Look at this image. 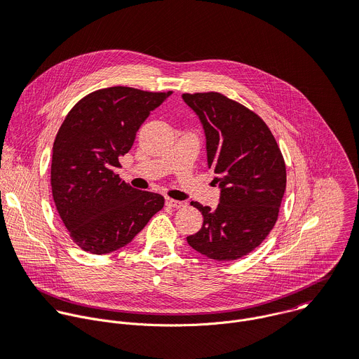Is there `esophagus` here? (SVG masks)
Masks as SVG:
<instances>
[{"label":"esophagus","mask_w":359,"mask_h":359,"mask_svg":"<svg viewBox=\"0 0 359 359\" xmlns=\"http://www.w3.org/2000/svg\"><path fill=\"white\" fill-rule=\"evenodd\" d=\"M166 206L173 208V209H180V208H183V201L173 200V198H166Z\"/></svg>","instance_id":"esophagus-1"}]
</instances>
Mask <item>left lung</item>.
I'll use <instances>...</instances> for the list:
<instances>
[{
  "mask_svg": "<svg viewBox=\"0 0 359 359\" xmlns=\"http://www.w3.org/2000/svg\"><path fill=\"white\" fill-rule=\"evenodd\" d=\"M182 97L203 125L208 166L220 187L215 210L191 201L203 226L187 243L212 260L241 259L263 243L278 219L287 184L281 150L266 122L238 102L219 92Z\"/></svg>",
  "mask_w": 359,
  "mask_h": 359,
  "instance_id": "obj_1",
  "label": "left lung"
}]
</instances>
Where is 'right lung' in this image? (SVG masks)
<instances>
[{"label":"right lung","mask_w":359,"mask_h":359,"mask_svg":"<svg viewBox=\"0 0 359 359\" xmlns=\"http://www.w3.org/2000/svg\"><path fill=\"white\" fill-rule=\"evenodd\" d=\"M170 93L99 89L82 97L61 125L50 186L61 220L83 251L100 255L125 247L162 210L163 196L133 189L115 170L142 123Z\"/></svg>","instance_id":"obj_1"}]
</instances>
